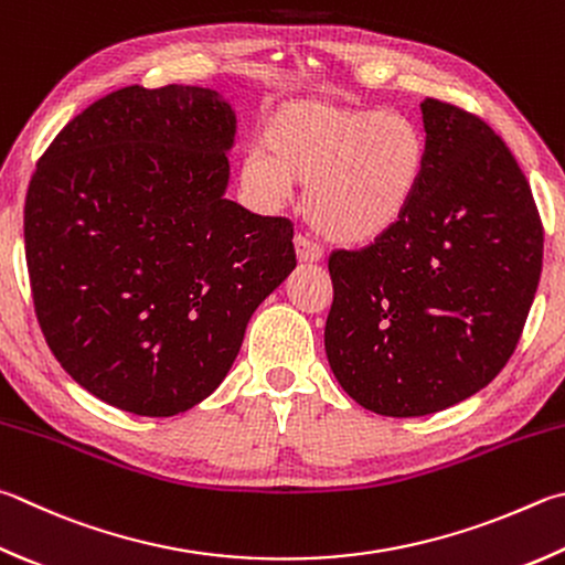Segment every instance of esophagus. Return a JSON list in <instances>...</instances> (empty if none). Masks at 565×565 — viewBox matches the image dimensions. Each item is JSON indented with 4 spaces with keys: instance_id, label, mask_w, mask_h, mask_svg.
<instances>
[{
    "instance_id": "esophagus-1",
    "label": "esophagus",
    "mask_w": 565,
    "mask_h": 565,
    "mask_svg": "<svg viewBox=\"0 0 565 565\" xmlns=\"http://www.w3.org/2000/svg\"><path fill=\"white\" fill-rule=\"evenodd\" d=\"M294 247H296V259L303 262V264H313L321 259V247H318L316 242H311L309 237H303V234H296L294 237Z\"/></svg>"
}]
</instances>
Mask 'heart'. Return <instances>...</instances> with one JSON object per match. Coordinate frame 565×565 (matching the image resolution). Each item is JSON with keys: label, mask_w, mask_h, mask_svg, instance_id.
Here are the masks:
<instances>
[{"label": "heart", "mask_w": 565, "mask_h": 565, "mask_svg": "<svg viewBox=\"0 0 565 565\" xmlns=\"http://www.w3.org/2000/svg\"><path fill=\"white\" fill-rule=\"evenodd\" d=\"M244 152L242 180L276 204L306 182L303 212L335 244H371L407 217L423 188L427 142L395 110L303 98L276 108Z\"/></svg>", "instance_id": "obj_1"}]
</instances>
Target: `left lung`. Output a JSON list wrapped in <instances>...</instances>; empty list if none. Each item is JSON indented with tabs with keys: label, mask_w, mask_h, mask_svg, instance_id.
<instances>
[{
	"label": "left lung",
	"mask_w": 565,
	"mask_h": 565,
	"mask_svg": "<svg viewBox=\"0 0 565 565\" xmlns=\"http://www.w3.org/2000/svg\"><path fill=\"white\" fill-rule=\"evenodd\" d=\"M427 170L407 217L328 259L326 355L358 405L419 417L479 393L514 353L539 289L543 227L507 142L423 100Z\"/></svg>",
	"instance_id": "8db88e82"
}]
</instances>
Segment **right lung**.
<instances>
[{
  "label": "right lung",
  "instance_id": "add662e5",
  "mask_svg": "<svg viewBox=\"0 0 565 565\" xmlns=\"http://www.w3.org/2000/svg\"><path fill=\"white\" fill-rule=\"evenodd\" d=\"M237 118L217 90L128 86L36 162L24 204L34 311L104 403L172 417L220 387L252 313L294 271V224L224 198Z\"/></svg>",
  "mask_w": 565,
  "mask_h": 565
}]
</instances>
